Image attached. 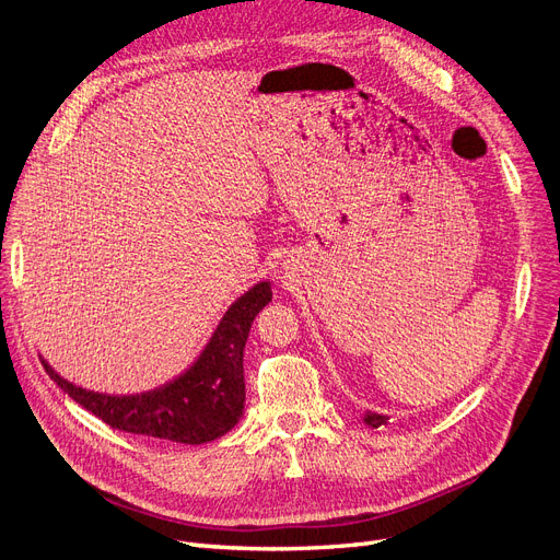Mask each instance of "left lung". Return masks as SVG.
Returning <instances> with one entry per match:
<instances>
[{
	"instance_id": "1",
	"label": "left lung",
	"mask_w": 560,
	"mask_h": 560,
	"mask_svg": "<svg viewBox=\"0 0 560 560\" xmlns=\"http://www.w3.org/2000/svg\"><path fill=\"white\" fill-rule=\"evenodd\" d=\"M363 422H365V424H370V428H382V424H388V416H384V413H374V411H365Z\"/></svg>"
}]
</instances>
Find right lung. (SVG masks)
Here are the masks:
<instances>
[{
	"label": "right lung",
	"mask_w": 560,
	"mask_h": 560,
	"mask_svg": "<svg viewBox=\"0 0 560 560\" xmlns=\"http://www.w3.org/2000/svg\"><path fill=\"white\" fill-rule=\"evenodd\" d=\"M271 282L236 299L197 361L174 382L140 395H103L66 382L40 361L52 382L80 407L121 432L199 445L228 434L245 405L243 349L259 310L271 301Z\"/></svg>",
	"instance_id": "1"
}]
</instances>
